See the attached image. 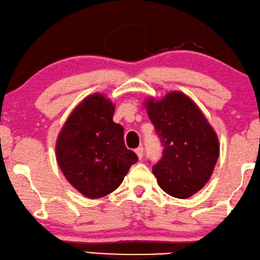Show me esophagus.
Listing matches in <instances>:
<instances>
[{
  "label": "esophagus",
  "mask_w": 260,
  "mask_h": 260,
  "mask_svg": "<svg viewBox=\"0 0 260 260\" xmlns=\"http://www.w3.org/2000/svg\"><path fill=\"white\" fill-rule=\"evenodd\" d=\"M135 153H137L138 158L141 160L142 156H144V147H138L137 149H135Z\"/></svg>",
  "instance_id": "esophagus-1"
}]
</instances>
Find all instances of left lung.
Returning a JSON list of instances; mask_svg holds the SVG:
<instances>
[{"mask_svg": "<svg viewBox=\"0 0 260 260\" xmlns=\"http://www.w3.org/2000/svg\"><path fill=\"white\" fill-rule=\"evenodd\" d=\"M146 109L162 145V158L153 166L160 187L174 198L200 191L213 173L219 140L200 108L187 95L170 92L149 98Z\"/></svg>", "mask_w": 260, "mask_h": 260, "instance_id": "left-lung-1", "label": "left lung"}]
</instances>
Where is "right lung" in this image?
I'll use <instances>...</instances> for the list:
<instances>
[{
    "label": "right lung",
    "mask_w": 260,
    "mask_h": 260,
    "mask_svg": "<svg viewBox=\"0 0 260 260\" xmlns=\"http://www.w3.org/2000/svg\"><path fill=\"white\" fill-rule=\"evenodd\" d=\"M115 106L100 93L83 99L68 116L56 140V161L82 196L98 199L115 191L138 161L113 121Z\"/></svg>",
    "instance_id": "obj_1"
}]
</instances>
